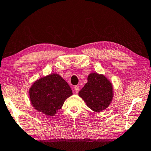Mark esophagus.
Wrapping results in <instances>:
<instances>
[{"label": "esophagus", "mask_w": 151, "mask_h": 151, "mask_svg": "<svg viewBox=\"0 0 151 151\" xmlns=\"http://www.w3.org/2000/svg\"><path fill=\"white\" fill-rule=\"evenodd\" d=\"M74 90L76 93H78L79 92V85H76L75 87H74Z\"/></svg>", "instance_id": "obj_1"}]
</instances>
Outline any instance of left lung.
Listing matches in <instances>:
<instances>
[{
	"mask_svg": "<svg viewBox=\"0 0 151 151\" xmlns=\"http://www.w3.org/2000/svg\"><path fill=\"white\" fill-rule=\"evenodd\" d=\"M113 87L106 77L91 73L87 77V83L79 92V95L89 109L101 112L109 106L113 99Z\"/></svg>",
	"mask_w": 151,
	"mask_h": 151,
	"instance_id": "8db88e82",
	"label": "left lung"
}]
</instances>
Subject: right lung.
<instances>
[{
	"label": "right lung",
	"mask_w": 151,
	"mask_h": 151,
	"mask_svg": "<svg viewBox=\"0 0 151 151\" xmlns=\"http://www.w3.org/2000/svg\"><path fill=\"white\" fill-rule=\"evenodd\" d=\"M72 94L70 85L57 73H50L37 79L29 90L34 109L49 116H55Z\"/></svg>",
	"instance_id": "right-lung-1"
}]
</instances>
